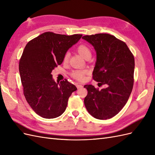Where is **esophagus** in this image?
Here are the masks:
<instances>
[{
  "mask_svg": "<svg viewBox=\"0 0 155 155\" xmlns=\"http://www.w3.org/2000/svg\"><path fill=\"white\" fill-rule=\"evenodd\" d=\"M76 87H77V88H78V89H79V88H82V87H83V86H82L81 85H79V84H77V85H76Z\"/></svg>",
  "mask_w": 155,
  "mask_h": 155,
  "instance_id": "34e87169",
  "label": "esophagus"
}]
</instances>
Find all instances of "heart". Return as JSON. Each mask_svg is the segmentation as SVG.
<instances>
[{
  "label": "heart",
  "mask_w": 155,
  "mask_h": 155,
  "mask_svg": "<svg viewBox=\"0 0 155 155\" xmlns=\"http://www.w3.org/2000/svg\"><path fill=\"white\" fill-rule=\"evenodd\" d=\"M77 51L78 54L80 55L82 58L85 59L87 57H91V51L88 46H87L85 45H80L78 46L77 48ZM69 58V53H67L64 55L63 58L64 63H67L68 60ZM87 71L85 70H74L72 72V76L78 79L79 81L83 80L85 78V76L87 74Z\"/></svg>",
  "instance_id": "heart-1"
}]
</instances>
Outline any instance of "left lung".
I'll return each mask as SVG.
<instances>
[{
    "label": "left lung",
    "mask_w": 155,
    "mask_h": 155,
    "mask_svg": "<svg viewBox=\"0 0 155 155\" xmlns=\"http://www.w3.org/2000/svg\"><path fill=\"white\" fill-rule=\"evenodd\" d=\"M82 39L92 45L96 52L93 79L107 86L101 91L92 85L84 86L88 91L84 104L94 118L110 119L123 109L132 92L134 56L124 42L110 34L85 35Z\"/></svg>",
    "instance_id": "obj_1"
}]
</instances>
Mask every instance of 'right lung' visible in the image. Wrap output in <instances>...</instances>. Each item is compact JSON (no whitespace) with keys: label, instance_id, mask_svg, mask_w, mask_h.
Here are the masks:
<instances>
[{"label":"right lung","instance_id":"1","mask_svg":"<svg viewBox=\"0 0 155 155\" xmlns=\"http://www.w3.org/2000/svg\"><path fill=\"white\" fill-rule=\"evenodd\" d=\"M81 37L45 32L28 42L23 51L18 68L24 95L33 110L44 118L61 115L69 97L77 90L67 79L56 83L51 72Z\"/></svg>","mask_w":155,"mask_h":155}]
</instances>
